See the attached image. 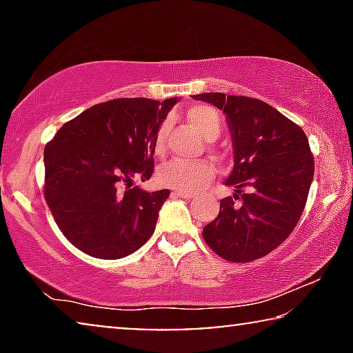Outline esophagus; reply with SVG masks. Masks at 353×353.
Instances as JSON below:
<instances>
[{
  "mask_svg": "<svg viewBox=\"0 0 353 353\" xmlns=\"http://www.w3.org/2000/svg\"><path fill=\"white\" fill-rule=\"evenodd\" d=\"M173 196H180V197H183V199H192V197H194V194H192V192H188V191H173Z\"/></svg>",
  "mask_w": 353,
  "mask_h": 353,
  "instance_id": "obj_1",
  "label": "esophagus"
}]
</instances>
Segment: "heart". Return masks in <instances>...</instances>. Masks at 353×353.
I'll list each match as a JSON object with an SVG mask.
<instances>
[{
  "mask_svg": "<svg viewBox=\"0 0 353 353\" xmlns=\"http://www.w3.org/2000/svg\"><path fill=\"white\" fill-rule=\"evenodd\" d=\"M186 117L190 123L205 139H215L221 132V119L219 112L210 105H192L188 109ZM168 122L159 125L154 137V151L162 154L167 146ZM215 167L209 161H188V159H173L159 170V180L163 186L173 190L194 192L205 186L215 176Z\"/></svg>",
  "mask_w": 353,
  "mask_h": 353,
  "instance_id": "b5f03b06",
  "label": "heart"
}]
</instances>
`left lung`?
<instances>
[{
  "mask_svg": "<svg viewBox=\"0 0 353 353\" xmlns=\"http://www.w3.org/2000/svg\"><path fill=\"white\" fill-rule=\"evenodd\" d=\"M192 98L223 110L234 146L226 186L236 194L220 201L216 219L202 230L204 241L228 262L265 257L288 239L305 209L315 172L307 134L260 99L223 93Z\"/></svg>",
  "mask_w": 353,
  "mask_h": 353,
  "instance_id": "left-lung-1",
  "label": "left lung"
}]
</instances>
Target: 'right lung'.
<instances>
[{"mask_svg":"<svg viewBox=\"0 0 353 353\" xmlns=\"http://www.w3.org/2000/svg\"><path fill=\"white\" fill-rule=\"evenodd\" d=\"M176 98H120L62 125L45 148V199L70 244L96 259L127 257L151 238L170 190L132 186L154 172V137Z\"/></svg>","mask_w":353,"mask_h":353,"instance_id":"right-lung-1","label":"right lung"}]
</instances>
